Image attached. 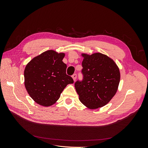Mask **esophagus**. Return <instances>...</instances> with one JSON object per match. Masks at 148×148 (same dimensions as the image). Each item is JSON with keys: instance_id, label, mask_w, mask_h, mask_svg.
<instances>
[{"instance_id": "1", "label": "esophagus", "mask_w": 148, "mask_h": 148, "mask_svg": "<svg viewBox=\"0 0 148 148\" xmlns=\"http://www.w3.org/2000/svg\"><path fill=\"white\" fill-rule=\"evenodd\" d=\"M77 74H73V75H72V78H73V80H74V81H75V80H76V79H77Z\"/></svg>"}]
</instances>
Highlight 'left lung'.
Wrapping results in <instances>:
<instances>
[{
    "instance_id": "obj_1",
    "label": "left lung",
    "mask_w": 148,
    "mask_h": 148,
    "mask_svg": "<svg viewBox=\"0 0 148 148\" xmlns=\"http://www.w3.org/2000/svg\"><path fill=\"white\" fill-rule=\"evenodd\" d=\"M82 81L75 87L83 104L90 109L106 105L117 92L120 79L119 67L110 57L101 53H82Z\"/></svg>"
}]
</instances>
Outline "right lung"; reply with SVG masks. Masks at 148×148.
<instances>
[{"mask_svg":"<svg viewBox=\"0 0 148 148\" xmlns=\"http://www.w3.org/2000/svg\"><path fill=\"white\" fill-rule=\"evenodd\" d=\"M64 53L47 51L31 60L24 71L25 86L37 104L48 107L59 99L67 84L73 79L66 73Z\"/></svg>","mask_w":148,"mask_h":148,"instance_id":"add662e5","label":"right lung"}]
</instances>
